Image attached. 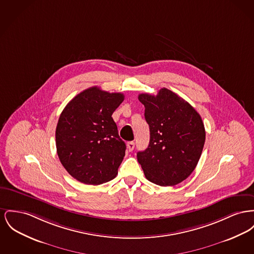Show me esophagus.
Segmentation results:
<instances>
[{"instance_id": "esophagus-1", "label": "esophagus", "mask_w": 254, "mask_h": 254, "mask_svg": "<svg viewBox=\"0 0 254 254\" xmlns=\"http://www.w3.org/2000/svg\"><path fill=\"white\" fill-rule=\"evenodd\" d=\"M127 149H128V150H129V151H132V150L134 149V142H133V141H131V142H128V143L127 144Z\"/></svg>"}]
</instances>
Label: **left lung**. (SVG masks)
<instances>
[{
	"label": "left lung",
	"instance_id": "1",
	"mask_svg": "<svg viewBox=\"0 0 254 254\" xmlns=\"http://www.w3.org/2000/svg\"><path fill=\"white\" fill-rule=\"evenodd\" d=\"M149 124V147L137 152L146 179L160 186H174L194 170L205 142L200 115L192 105L171 90L156 96L140 94Z\"/></svg>",
	"mask_w": 254,
	"mask_h": 254
}]
</instances>
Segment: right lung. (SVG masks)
Wrapping results in <instances>:
<instances>
[{"label": "right lung", "instance_id": "obj_1", "mask_svg": "<svg viewBox=\"0 0 254 254\" xmlns=\"http://www.w3.org/2000/svg\"><path fill=\"white\" fill-rule=\"evenodd\" d=\"M125 99L97 86L77 94L60 114L56 129L61 164L74 179L99 185L114 179L126 154L113 112Z\"/></svg>", "mask_w": 254, "mask_h": 254}]
</instances>
